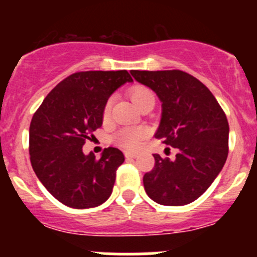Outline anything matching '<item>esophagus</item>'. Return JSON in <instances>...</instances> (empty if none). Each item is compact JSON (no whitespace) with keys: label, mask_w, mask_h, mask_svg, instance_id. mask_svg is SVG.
Listing matches in <instances>:
<instances>
[{"label":"esophagus","mask_w":257,"mask_h":257,"mask_svg":"<svg viewBox=\"0 0 257 257\" xmlns=\"http://www.w3.org/2000/svg\"><path fill=\"white\" fill-rule=\"evenodd\" d=\"M125 154V158H136L138 157V154L137 153H133V152H125L124 153Z\"/></svg>","instance_id":"34e87169"}]
</instances>
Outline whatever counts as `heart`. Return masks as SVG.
I'll use <instances>...</instances> for the list:
<instances>
[{
	"label": "heart",
	"mask_w": 257,
	"mask_h": 257,
	"mask_svg": "<svg viewBox=\"0 0 257 257\" xmlns=\"http://www.w3.org/2000/svg\"><path fill=\"white\" fill-rule=\"evenodd\" d=\"M129 95H131L132 100L138 107H141L145 100L154 98L152 90L148 87H144V85H136V87L131 88L129 89ZM112 98H109L105 102L104 107H103V118L104 119L109 116L110 109H112ZM145 136H147V131H145L143 126H125V128H121L120 131L116 132V134L114 136V141L120 147L125 148L128 150H133L141 145Z\"/></svg>",
	"instance_id": "obj_1"
}]
</instances>
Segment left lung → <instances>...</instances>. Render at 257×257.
<instances>
[{
	"mask_svg": "<svg viewBox=\"0 0 257 257\" xmlns=\"http://www.w3.org/2000/svg\"><path fill=\"white\" fill-rule=\"evenodd\" d=\"M162 100L155 138L177 148L174 160L154 154L143 177L148 196L160 205L180 206L203 195L221 172L229 154V123L205 84L186 72L131 71Z\"/></svg>",
	"mask_w": 257,
	"mask_h": 257,
	"instance_id": "1",
	"label": "left lung"
}]
</instances>
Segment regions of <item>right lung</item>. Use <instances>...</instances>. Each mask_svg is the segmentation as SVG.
Returning a JSON list of instances; mask_svg holds the SVG:
<instances>
[{
    "label": "right lung",
    "instance_id": "1",
    "mask_svg": "<svg viewBox=\"0 0 257 257\" xmlns=\"http://www.w3.org/2000/svg\"><path fill=\"white\" fill-rule=\"evenodd\" d=\"M124 71L76 72L56 85L32 116L30 159L49 193L74 209L94 208L113 191L124 154L105 148L99 159L82 147L103 124V107L110 94L132 82Z\"/></svg>",
    "mask_w": 257,
    "mask_h": 257
}]
</instances>
